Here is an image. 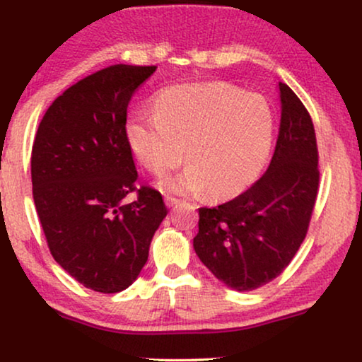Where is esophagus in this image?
I'll return each instance as SVG.
<instances>
[{"mask_svg":"<svg viewBox=\"0 0 362 362\" xmlns=\"http://www.w3.org/2000/svg\"><path fill=\"white\" fill-rule=\"evenodd\" d=\"M177 202H180V199H176V197H173V196H166L165 197V204L170 207V209H171V207H175Z\"/></svg>","mask_w":362,"mask_h":362,"instance_id":"obj_1","label":"esophagus"}]
</instances>
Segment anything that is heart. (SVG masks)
<instances>
[{"mask_svg":"<svg viewBox=\"0 0 362 362\" xmlns=\"http://www.w3.org/2000/svg\"><path fill=\"white\" fill-rule=\"evenodd\" d=\"M125 136L136 160L155 175L176 168L185 156L189 168L161 181L165 191H207L227 199L260 175L274 140V112L264 95L230 83H186L158 93L155 112L133 110Z\"/></svg>","mask_w":362,"mask_h":362,"instance_id":"b5f03b06","label":"heart"}]
</instances>
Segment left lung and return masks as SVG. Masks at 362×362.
Segmentation results:
<instances>
[{"mask_svg": "<svg viewBox=\"0 0 362 362\" xmlns=\"http://www.w3.org/2000/svg\"><path fill=\"white\" fill-rule=\"evenodd\" d=\"M281 118L264 176L235 199L201 207L192 240L199 260L237 291L264 286L284 272L303 242L318 194V148L311 117L279 82Z\"/></svg>", "mask_w": 362, "mask_h": 362, "instance_id": "left-lung-1", "label": "left lung"}]
</instances>
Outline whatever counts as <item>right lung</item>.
I'll return each mask as SVG.
<instances>
[{
	"instance_id": "add662e5",
	"label": "right lung",
	"mask_w": 362,
	"mask_h": 362,
	"mask_svg": "<svg viewBox=\"0 0 362 362\" xmlns=\"http://www.w3.org/2000/svg\"><path fill=\"white\" fill-rule=\"evenodd\" d=\"M155 71L115 64L74 83L47 108L33 145V197L49 250L78 284L100 293H118L138 279L168 214L160 192L136 189L125 136L128 103ZM133 190L137 199L125 205Z\"/></svg>"
}]
</instances>
